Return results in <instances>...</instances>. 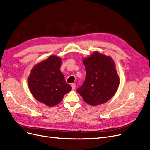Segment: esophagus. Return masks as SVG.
I'll return each mask as SVG.
<instances>
[{
    "instance_id": "obj_1",
    "label": "esophagus",
    "mask_w": 150,
    "mask_h": 150,
    "mask_svg": "<svg viewBox=\"0 0 150 150\" xmlns=\"http://www.w3.org/2000/svg\"><path fill=\"white\" fill-rule=\"evenodd\" d=\"M71 86H72V89H73V90H74V89H76V86L75 84H71Z\"/></svg>"
}]
</instances>
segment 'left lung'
<instances>
[{
	"label": "left lung",
	"instance_id": "obj_1",
	"mask_svg": "<svg viewBox=\"0 0 150 150\" xmlns=\"http://www.w3.org/2000/svg\"><path fill=\"white\" fill-rule=\"evenodd\" d=\"M86 78L77 89L85 103L93 106L106 103L113 97L120 85L116 64L111 57L95 51L83 59Z\"/></svg>",
	"mask_w": 150,
	"mask_h": 150
}]
</instances>
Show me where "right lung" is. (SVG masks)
I'll use <instances>...</instances> for the list:
<instances>
[{
  "label": "right lung",
  "instance_id": "obj_1",
  "mask_svg": "<svg viewBox=\"0 0 150 150\" xmlns=\"http://www.w3.org/2000/svg\"><path fill=\"white\" fill-rule=\"evenodd\" d=\"M62 59L52 55L34 66L28 76V86L36 100L48 106L61 102L72 87L60 71Z\"/></svg>",
  "mask_w": 150,
  "mask_h": 150
}]
</instances>
